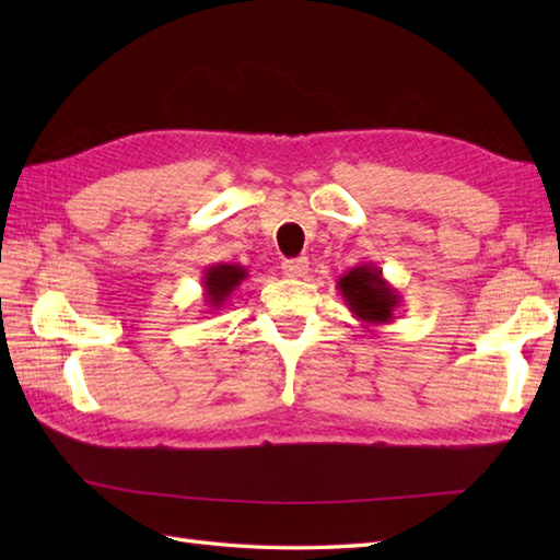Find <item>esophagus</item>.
<instances>
[{"label":"esophagus","instance_id":"esophagus-1","mask_svg":"<svg viewBox=\"0 0 560 560\" xmlns=\"http://www.w3.org/2000/svg\"><path fill=\"white\" fill-rule=\"evenodd\" d=\"M307 265H311V261H307V257H295V259L283 261L281 269H283V273H287V277L301 279V277H305V273H307Z\"/></svg>","mask_w":560,"mask_h":560}]
</instances>
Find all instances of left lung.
Wrapping results in <instances>:
<instances>
[{"instance_id": "1", "label": "left lung", "mask_w": 560, "mask_h": 560, "mask_svg": "<svg viewBox=\"0 0 560 560\" xmlns=\"http://www.w3.org/2000/svg\"><path fill=\"white\" fill-rule=\"evenodd\" d=\"M337 289L343 303L363 327H380L395 323L401 305L399 291L385 281L383 269L371 265H359L339 277Z\"/></svg>"}]
</instances>
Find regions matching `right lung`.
Returning a JSON list of instances; mask_svg holds the SVG:
<instances>
[{
  "label": "right lung",
  "instance_id": "obj_1",
  "mask_svg": "<svg viewBox=\"0 0 560 560\" xmlns=\"http://www.w3.org/2000/svg\"><path fill=\"white\" fill-rule=\"evenodd\" d=\"M247 279V269L243 265H231V261H219L205 269L201 277V289H205V301L209 313H217L229 303L231 293Z\"/></svg>",
  "mask_w": 560,
  "mask_h": 560
}]
</instances>
